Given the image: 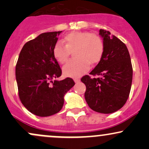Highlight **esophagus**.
Listing matches in <instances>:
<instances>
[{"label": "esophagus", "instance_id": "34e87169", "mask_svg": "<svg viewBox=\"0 0 149 149\" xmlns=\"http://www.w3.org/2000/svg\"><path fill=\"white\" fill-rule=\"evenodd\" d=\"M74 81H75V83H78V82H80V79L79 78H74Z\"/></svg>", "mask_w": 149, "mask_h": 149}]
</instances>
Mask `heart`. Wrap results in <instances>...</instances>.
I'll use <instances>...</instances> for the list:
<instances>
[{
  "mask_svg": "<svg viewBox=\"0 0 149 149\" xmlns=\"http://www.w3.org/2000/svg\"><path fill=\"white\" fill-rule=\"evenodd\" d=\"M64 45L57 42L53 47V55L58 62L64 64L74 49L76 58L71 59L63 67L66 76L78 78L88 71L90 63L95 64L101 60L104 52L103 39L97 33L74 31L64 37Z\"/></svg>",
  "mask_w": 149,
  "mask_h": 149,
  "instance_id": "obj_1",
  "label": "heart"
}]
</instances>
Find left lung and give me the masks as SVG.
<instances>
[{"label": "left lung", "instance_id": "1", "mask_svg": "<svg viewBox=\"0 0 149 149\" xmlns=\"http://www.w3.org/2000/svg\"><path fill=\"white\" fill-rule=\"evenodd\" d=\"M104 52L90 75L81 81L86 86L85 99L91 109L101 113H112L127 102L132 82V66L128 49L120 39L109 31L100 30Z\"/></svg>", "mask_w": 149, "mask_h": 149}]
</instances>
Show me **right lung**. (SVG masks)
Wrapping results in <instances>:
<instances>
[{"label": "right lung", "mask_w": 149, "mask_h": 149, "mask_svg": "<svg viewBox=\"0 0 149 149\" xmlns=\"http://www.w3.org/2000/svg\"><path fill=\"white\" fill-rule=\"evenodd\" d=\"M61 31L40 34L22 47L15 68L19 97L34 115L47 117L57 113L64 105V97L75 85L72 78L54 80L61 75L53 47Z\"/></svg>", "instance_id": "obj_1"}]
</instances>
